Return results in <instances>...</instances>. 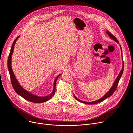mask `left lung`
<instances>
[{
	"instance_id": "obj_1",
	"label": "left lung",
	"mask_w": 133,
	"mask_h": 133,
	"mask_svg": "<svg viewBox=\"0 0 133 133\" xmlns=\"http://www.w3.org/2000/svg\"><path fill=\"white\" fill-rule=\"evenodd\" d=\"M107 33L108 34L109 37L111 39H112L115 41H116V42H117L118 43H119V41H118V40L117 39V38L115 37L114 35H113L109 31H107ZM120 49H121L122 50V47L121 46H120ZM124 61L123 62V67H122V69L121 70V71H120V73L119 74L118 76H117L116 79L115 80L114 84L112 85V87L111 88V89H110V90L109 91L103 96V97H102L101 99H100L99 100H98L96 101H93V102H85V101H82L78 99H77L76 96L74 95V96L75 97V98L79 102H82V103H85V104H96V103H100L102 101H103V100H104L105 99L108 98L109 97V96H110L111 95H112L115 92V91H116V89H117V87L118 86V83H119V81L120 79V78H121L122 76V74L123 73V71H124Z\"/></svg>"
}]
</instances>
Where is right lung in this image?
<instances>
[{
	"label": "right lung",
	"mask_w": 133,
	"mask_h": 133,
	"mask_svg": "<svg viewBox=\"0 0 133 133\" xmlns=\"http://www.w3.org/2000/svg\"><path fill=\"white\" fill-rule=\"evenodd\" d=\"M19 37V36H18V37L14 40V42L13 43V44H12V46L11 47L10 51L8 58V61H7L8 69V71H9V75H10V80H11L12 86H13V87L14 90L15 91V92L18 95H19L20 96H22V98H23L24 99H25V100H26L29 101L34 102V103H42V102H46L48 100H49L50 99H51L54 96L55 93V91H56V81H57V78H58V77H59L61 74L58 75L57 76V77L56 78V79H55V81H54V89H53L52 92L50 95H48V96H37V95H34V94L30 93L29 92L25 90L24 89H23L21 86V85L19 84L18 82L16 79V78L15 76V75L13 73V70H12L11 66V55H12V54H13V52L14 45L15 44L16 41H17V40L18 39V38Z\"/></svg>",
	"instance_id": "obj_1"
}]
</instances>
